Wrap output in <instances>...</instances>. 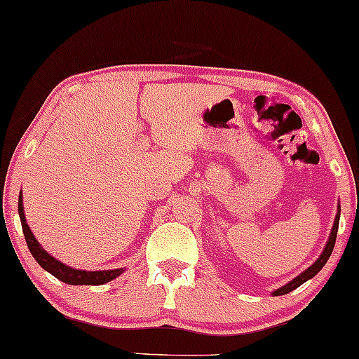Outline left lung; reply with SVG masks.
<instances>
[{
    "instance_id": "obj_1",
    "label": "left lung",
    "mask_w": 359,
    "mask_h": 359,
    "mask_svg": "<svg viewBox=\"0 0 359 359\" xmlns=\"http://www.w3.org/2000/svg\"><path fill=\"white\" fill-rule=\"evenodd\" d=\"M339 212H341V209H339V204H338V211H337V216H334V221H333V227H332V232H330V237L327 241V245H325L323 252L320 254V257L315 260L313 264L310 265L306 271H304L300 273V276H297L293 280H290L285 285L277 288V290L272 292L273 297H278V295H285V293L295 290L297 287H300L302 283H305L306 280H310V278H313L316 273L323 269V265L327 264V260L330 259V255L333 252V248H334V241H337V234H338V224H339Z\"/></svg>"
}]
</instances>
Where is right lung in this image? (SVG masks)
<instances>
[{"label":"right lung","mask_w":359,"mask_h":359,"mask_svg":"<svg viewBox=\"0 0 359 359\" xmlns=\"http://www.w3.org/2000/svg\"><path fill=\"white\" fill-rule=\"evenodd\" d=\"M18 212H20V219L22 226V232H25V239L27 248H29L32 257L36 262L48 271L50 276L59 278L60 282L69 283V285H104V283L114 280L118 276H122L125 269H111V271H81V269L69 267V265L62 264L60 260L53 257L49 252L41 248L39 242L36 241L34 234H32L29 226L26 222L25 208H22V194L20 193V199H18Z\"/></svg>","instance_id":"add662e5"}]
</instances>
